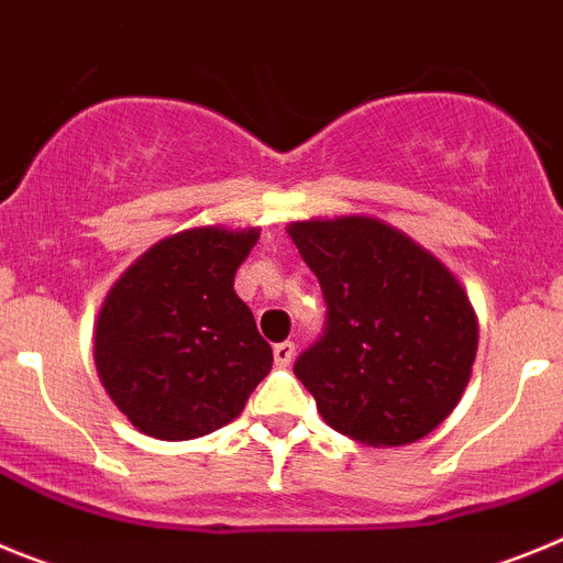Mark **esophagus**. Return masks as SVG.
<instances>
[{
	"instance_id": "34e87169",
	"label": "esophagus",
	"mask_w": 563,
	"mask_h": 563,
	"mask_svg": "<svg viewBox=\"0 0 563 563\" xmlns=\"http://www.w3.org/2000/svg\"><path fill=\"white\" fill-rule=\"evenodd\" d=\"M273 357H276V366H282V369H285V366H290L292 357H296V343L292 341L276 343V346H273Z\"/></svg>"
}]
</instances>
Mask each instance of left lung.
<instances>
[{
	"label": "left lung",
	"instance_id": "obj_1",
	"mask_svg": "<svg viewBox=\"0 0 563 563\" xmlns=\"http://www.w3.org/2000/svg\"><path fill=\"white\" fill-rule=\"evenodd\" d=\"M324 292V330L292 372L332 429L406 445L454 411L476 357V318L454 276L406 233L369 217L292 222Z\"/></svg>",
	"mask_w": 563,
	"mask_h": 563
}]
</instances>
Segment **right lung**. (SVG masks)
<instances>
[{
	"mask_svg": "<svg viewBox=\"0 0 563 563\" xmlns=\"http://www.w3.org/2000/svg\"><path fill=\"white\" fill-rule=\"evenodd\" d=\"M258 231L194 228L148 247L98 316L96 366L134 429L194 440L222 429L273 366L233 276Z\"/></svg>",
	"mask_w": 563,
	"mask_h": 563,
	"instance_id": "add662e5",
	"label": "right lung"
}]
</instances>
